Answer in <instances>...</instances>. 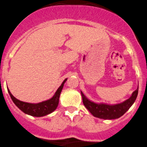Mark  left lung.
<instances>
[{
  "mask_svg": "<svg viewBox=\"0 0 147 147\" xmlns=\"http://www.w3.org/2000/svg\"><path fill=\"white\" fill-rule=\"evenodd\" d=\"M138 94V88L131 94V96L129 98L125 100L124 102L110 105V104L103 103V102L96 103V102H92L84 95L82 91H81L82 102L86 109L91 112L93 116L98 117V118L105 119V120L117 119L123 116L133 105L137 98Z\"/></svg>",
  "mask_w": 147,
  "mask_h": 147,
  "instance_id": "obj_1",
  "label": "left lung"
}]
</instances>
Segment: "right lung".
Masks as SVG:
<instances>
[{"instance_id": "1", "label": "right lung", "mask_w": 147, "mask_h": 147, "mask_svg": "<svg viewBox=\"0 0 147 147\" xmlns=\"http://www.w3.org/2000/svg\"><path fill=\"white\" fill-rule=\"evenodd\" d=\"M67 79H65L64 80L63 82L57 89V91H56L52 98L45 100V101H42L41 102H38V103H30V102H25L18 100L11 94L8 88L7 89H8L9 94L10 95L11 99L14 103L16 104V106L24 113L33 117H43L51 114L56 109V108L59 105L60 94L63 88L64 84L67 81Z\"/></svg>"}]
</instances>
